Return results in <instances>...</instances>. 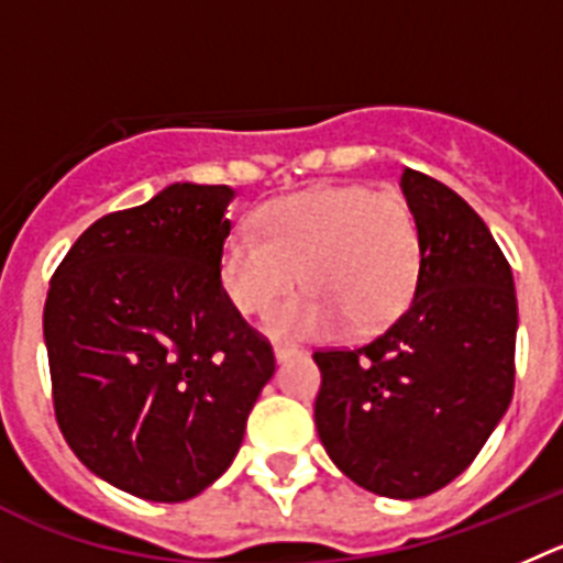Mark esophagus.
Here are the masks:
<instances>
[{
    "label": "esophagus",
    "instance_id": "1",
    "mask_svg": "<svg viewBox=\"0 0 563 563\" xmlns=\"http://www.w3.org/2000/svg\"><path fill=\"white\" fill-rule=\"evenodd\" d=\"M300 347L297 344H275V358L277 362H286V358H294L300 356Z\"/></svg>",
    "mask_w": 563,
    "mask_h": 563
}]
</instances>
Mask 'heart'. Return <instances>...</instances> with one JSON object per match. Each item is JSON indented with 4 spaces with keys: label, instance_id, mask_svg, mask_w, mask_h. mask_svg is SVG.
Listing matches in <instances>:
<instances>
[{
    "label": "heart",
    "instance_id": "heart-1",
    "mask_svg": "<svg viewBox=\"0 0 563 563\" xmlns=\"http://www.w3.org/2000/svg\"><path fill=\"white\" fill-rule=\"evenodd\" d=\"M257 232L232 230L219 280L238 311L261 313L306 277L311 297L277 306L266 328L283 339L333 336L351 325L382 331L409 308L423 241L395 187L322 185L266 201Z\"/></svg>",
    "mask_w": 563,
    "mask_h": 563
}]
</instances>
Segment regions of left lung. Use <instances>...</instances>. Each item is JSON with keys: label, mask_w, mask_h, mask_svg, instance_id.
Masks as SVG:
<instances>
[{"label": "left lung", "mask_w": 563, "mask_h": 563, "mask_svg": "<svg viewBox=\"0 0 563 563\" xmlns=\"http://www.w3.org/2000/svg\"><path fill=\"white\" fill-rule=\"evenodd\" d=\"M423 241L415 297L356 351H317L313 420L344 477L418 499L460 477L514 398L516 288L494 235L452 187L407 168Z\"/></svg>", "instance_id": "1"}]
</instances>
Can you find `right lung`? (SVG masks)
<instances>
[{
    "instance_id": "add662e5",
    "label": "right lung",
    "mask_w": 563,
    "mask_h": 563,
    "mask_svg": "<svg viewBox=\"0 0 563 563\" xmlns=\"http://www.w3.org/2000/svg\"><path fill=\"white\" fill-rule=\"evenodd\" d=\"M227 185L176 181L109 212L49 280L44 342L58 427L86 468L148 503H185L230 468L272 344L219 280Z\"/></svg>"
}]
</instances>
